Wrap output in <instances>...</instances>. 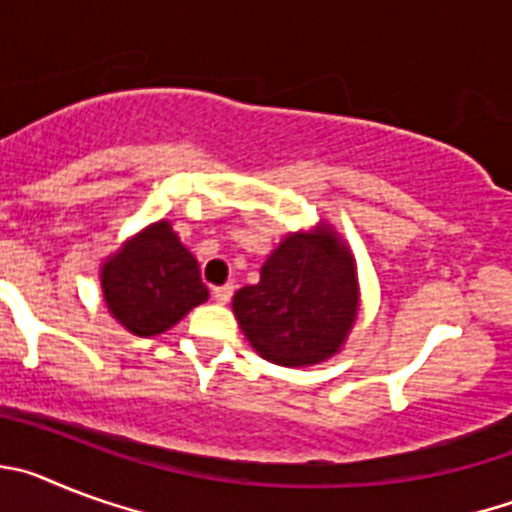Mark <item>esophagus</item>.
Returning <instances> with one entry per match:
<instances>
[{
	"mask_svg": "<svg viewBox=\"0 0 512 512\" xmlns=\"http://www.w3.org/2000/svg\"><path fill=\"white\" fill-rule=\"evenodd\" d=\"M230 297H233V284H223V287L212 289V300L220 302V305L230 302Z\"/></svg>",
	"mask_w": 512,
	"mask_h": 512,
	"instance_id": "34e87169",
	"label": "esophagus"
}]
</instances>
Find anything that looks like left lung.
I'll return each instance as SVG.
<instances>
[{"mask_svg":"<svg viewBox=\"0 0 512 512\" xmlns=\"http://www.w3.org/2000/svg\"><path fill=\"white\" fill-rule=\"evenodd\" d=\"M233 312L256 354L279 366H310L338 354L359 312L356 261L330 225L289 233L238 289Z\"/></svg>","mask_w":512,"mask_h":512,"instance_id":"left-lung-1","label":"left lung"}]
</instances>
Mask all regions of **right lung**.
Segmentation results:
<instances>
[{
	"mask_svg": "<svg viewBox=\"0 0 512 512\" xmlns=\"http://www.w3.org/2000/svg\"><path fill=\"white\" fill-rule=\"evenodd\" d=\"M102 292L112 318L135 336L174 328L207 300L200 264L182 246L169 220H158L130 238L102 266Z\"/></svg>",
	"mask_w": 512,
	"mask_h": 512,
	"instance_id": "obj_1",
	"label": "right lung"
}]
</instances>
